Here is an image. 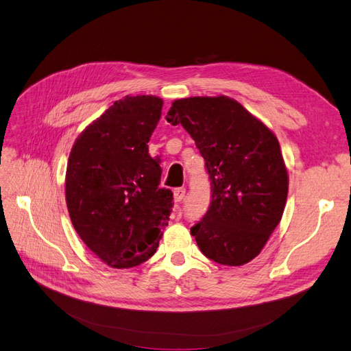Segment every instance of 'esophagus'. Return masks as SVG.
<instances>
[{
	"label": "esophagus",
	"instance_id": "34e87169",
	"mask_svg": "<svg viewBox=\"0 0 351 351\" xmlns=\"http://www.w3.org/2000/svg\"><path fill=\"white\" fill-rule=\"evenodd\" d=\"M186 196V189L184 187H178V189H174V200L177 202V204H180Z\"/></svg>",
	"mask_w": 351,
	"mask_h": 351
}]
</instances>
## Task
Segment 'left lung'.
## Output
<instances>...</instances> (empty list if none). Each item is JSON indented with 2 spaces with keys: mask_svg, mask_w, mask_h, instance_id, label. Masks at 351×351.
Returning a JSON list of instances; mask_svg holds the SVG:
<instances>
[{
  "mask_svg": "<svg viewBox=\"0 0 351 351\" xmlns=\"http://www.w3.org/2000/svg\"><path fill=\"white\" fill-rule=\"evenodd\" d=\"M167 121L182 124L205 159L210 205L190 228L206 258L240 267L280 224L289 174L275 134L228 97L177 99Z\"/></svg>",
  "mask_w": 351,
  "mask_h": 351,
  "instance_id": "1",
  "label": "left lung"
}]
</instances>
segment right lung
I'll use <instances>...</instances> for the list:
<instances>
[{
    "label": "right lung",
    "mask_w": 351,
    "mask_h": 351,
    "mask_svg": "<svg viewBox=\"0 0 351 351\" xmlns=\"http://www.w3.org/2000/svg\"><path fill=\"white\" fill-rule=\"evenodd\" d=\"M162 99L137 95L115 101L74 142L66 202L74 230L112 268H132L156 252L168 226L173 192L159 187L162 169L147 142Z\"/></svg>",
    "instance_id": "obj_1"
}]
</instances>
